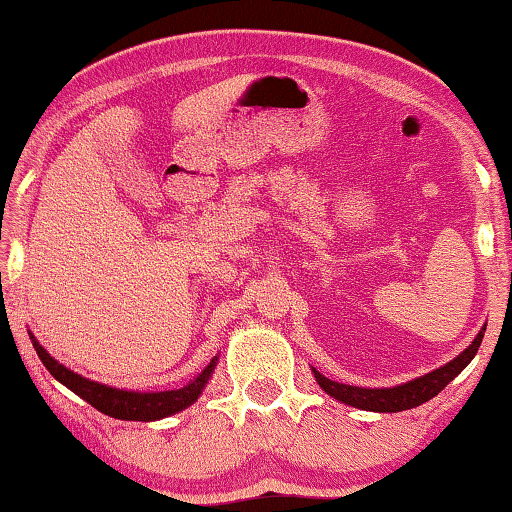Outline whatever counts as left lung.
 <instances>
[{
	"instance_id": "8db88e82",
	"label": "left lung",
	"mask_w": 512,
	"mask_h": 512,
	"mask_svg": "<svg viewBox=\"0 0 512 512\" xmlns=\"http://www.w3.org/2000/svg\"><path fill=\"white\" fill-rule=\"evenodd\" d=\"M483 332L485 327L476 334V339L472 345L458 354L454 361H449L447 366L438 368L429 372V375H422L418 379L409 381V384L395 386V388H359V386H348V384H339V381L327 379L325 375L314 368L316 381L320 388L327 395H332L334 400L345 402L350 406H357V409H366V411H377V413H397V411H406L413 409V406H420L424 402H429L431 397H436L443 388L452 381L458 372H461L467 363L474 359V354L479 352V345L483 341Z\"/></svg>"
}]
</instances>
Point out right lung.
I'll use <instances>...</instances> for the list:
<instances>
[{"mask_svg": "<svg viewBox=\"0 0 512 512\" xmlns=\"http://www.w3.org/2000/svg\"><path fill=\"white\" fill-rule=\"evenodd\" d=\"M31 343L33 348H36L40 361L45 363V368L60 381V384L67 386L69 391H74L79 397H83V400L92 404L97 411L117 420L151 422V420L167 418L171 413L187 409L189 404H194L198 400V395H201V391L205 388L216 363V359H212L210 366H207L203 372H198L194 379H189L183 388H178V391L135 393V391H119V388L103 386V384H97V381H90L81 375H76V372L60 366L54 357H49V352L36 341V336H31Z\"/></svg>", "mask_w": 512, "mask_h": 512, "instance_id": "1", "label": "right lung"}]
</instances>
